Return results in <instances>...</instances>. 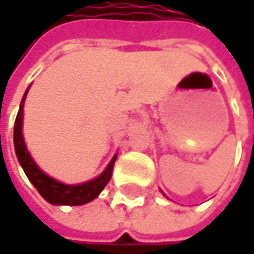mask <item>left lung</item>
Instances as JSON below:
<instances>
[{"instance_id": "1", "label": "left lung", "mask_w": 254, "mask_h": 254, "mask_svg": "<svg viewBox=\"0 0 254 254\" xmlns=\"http://www.w3.org/2000/svg\"><path fill=\"white\" fill-rule=\"evenodd\" d=\"M161 193H163V192H161ZM163 195H164V193H163ZM164 196H166V195H164Z\"/></svg>"}]
</instances>
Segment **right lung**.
I'll return each instance as SVG.
<instances>
[{"mask_svg":"<svg viewBox=\"0 0 254 254\" xmlns=\"http://www.w3.org/2000/svg\"><path fill=\"white\" fill-rule=\"evenodd\" d=\"M30 85L27 87L20 109L15 118V124H14V150L17 160L20 163V166L23 167L24 173L27 176V179L32 182V185L37 189V192L42 195L45 200H48L52 205H71V206H78L91 202L93 199H96L100 195V192L106 188V185L109 183L112 172H113V166L116 161L118 154L113 155V158L110 160V163L107 164V167L104 169L102 173L97 177L78 183V185H66L62 183L57 179L51 177L49 174H46L43 170H40V167L35 163V160L32 158L30 152L26 147L24 138H23V116H24V102L27 97Z\"/></svg>","mask_w":254,"mask_h":254,"instance_id":"right-lung-1","label":"right lung"}]
</instances>
